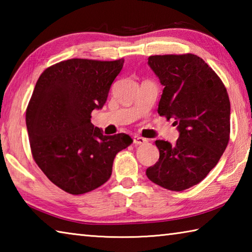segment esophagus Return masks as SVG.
I'll list each match as a JSON object with an SVG mask.
<instances>
[{
    "label": "esophagus",
    "instance_id": "obj_1",
    "mask_svg": "<svg viewBox=\"0 0 252 252\" xmlns=\"http://www.w3.org/2000/svg\"><path fill=\"white\" fill-rule=\"evenodd\" d=\"M147 142H148V140L142 138V136H138V135L133 136V143L136 144V146H140V144H144Z\"/></svg>",
    "mask_w": 252,
    "mask_h": 252
}]
</instances>
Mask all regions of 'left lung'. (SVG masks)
<instances>
[{
    "label": "left lung",
    "instance_id": "obj_1",
    "mask_svg": "<svg viewBox=\"0 0 252 252\" xmlns=\"http://www.w3.org/2000/svg\"><path fill=\"white\" fill-rule=\"evenodd\" d=\"M148 64L164 85L158 113L172 119L177 143L157 140L159 161L147 177L164 189L183 191L216 167L230 139V101L218 74L198 55L149 57Z\"/></svg>",
    "mask_w": 252,
    "mask_h": 252
}]
</instances>
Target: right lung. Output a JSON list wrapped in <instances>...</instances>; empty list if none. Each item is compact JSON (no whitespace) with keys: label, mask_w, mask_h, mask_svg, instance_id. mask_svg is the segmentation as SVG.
<instances>
[{"label":"right lung","mask_w":252,"mask_h":252,"mask_svg":"<svg viewBox=\"0 0 252 252\" xmlns=\"http://www.w3.org/2000/svg\"><path fill=\"white\" fill-rule=\"evenodd\" d=\"M125 60L71 59L40 75L25 121L35 163L70 194H83L109 180L117 153L133 142L130 135H104L91 112L104 105Z\"/></svg>","instance_id":"obj_1"}]
</instances>
